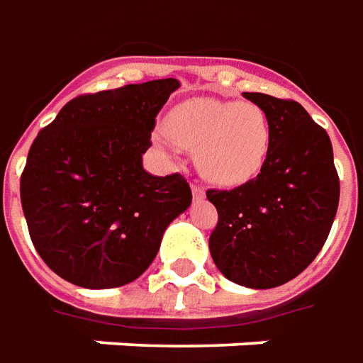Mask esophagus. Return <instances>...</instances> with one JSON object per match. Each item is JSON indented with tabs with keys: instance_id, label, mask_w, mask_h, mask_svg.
Here are the masks:
<instances>
[{
	"instance_id": "34e87169",
	"label": "esophagus",
	"mask_w": 363,
	"mask_h": 363,
	"mask_svg": "<svg viewBox=\"0 0 363 363\" xmlns=\"http://www.w3.org/2000/svg\"><path fill=\"white\" fill-rule=\"evenodd\" d=\"M191 194H194V199H203L205 197V187L201 184H194L191 186Z\"/></svg>"
}]
</instances>
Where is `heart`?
Masks as SVG:
<instances>
[{
  "mask_svg": "<svg viewBox=\"0 0 363 363\" xmlns=\"http://www.w3.org/2000/svg\"><path fill=\"white\" fill-rule=\"evenodd\" d=\"M166 127L176 145L197 150L201 174L218 186L250 182L268 160L272 125L250 101L195 97L169 113Z\"/></svg>",
  "mask_w": 363,
  "mask_h": 363,
  "instance_id": "1",
  "label": "heart"
}]
</instances>
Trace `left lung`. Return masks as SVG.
I'll return each instance as SVG.
<instances>
[{
	"label": "left lung",
	"mask_w": 363,
	"mask_h": 363,
	"mask_svg": "<svg viewBox=\"0 0 363 363\" xmlns=\"http://www.w3.org/2000/svg\"><path fill=\"white\" fill-rule=\"evenodd\" d=\"M272 125L268 160L235 189H207L218 213L209 250L223 276L252 289L287 284L317 258L333 227L340 179L330 138L293 99L244 91Z\"/></svg>",
	"instance_id": "obj_1"
}]
</instances>
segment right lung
<instances>
[{"instance_id": "add662e5", "label": "right lung", "mask_w": 363, "mask_h": 363, "mask_svg": "<svg viewBox=\"0 0 363 363\" xmlns=\"http://www.w3.org/2000/svg\"><path fill=\"white\" fill-rule=\"evenodd\" d=\"M177 87L166 78L78 95L33 140L23 213L38 256L66 281L87 289L135 281L189 207L186 177L143 168L156 117Z\"/></svg>"}]
</instances>
